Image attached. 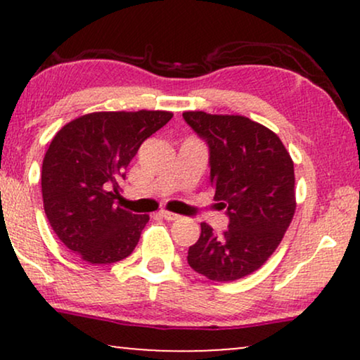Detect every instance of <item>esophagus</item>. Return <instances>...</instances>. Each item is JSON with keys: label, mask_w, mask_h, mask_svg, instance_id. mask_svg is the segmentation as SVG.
<instances>
[{"label": "esophagus", "mask_w": 360, "mask_h": 360, "mask_svg": "<svg viewBox=\"0 0 360 360\" xmlns=\"http://www.w3.org/2000/svg\"><path fill=\"white\" fill-rule=\"evenodd\" d=\"M160 216H162V218H165L167 221H175V219L180 218V216L176 213H172V211H167V210H162Z\"/></svg>", "instance_id": "esophagus-1"}]
</instances>
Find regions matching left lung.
Returning a JSON list of instances; mask_svg holds the SVG:
<instances>
[{"instance_id": "8db88e82", "label": "left lung", "mask_w": 360, "mask_h": 360, "mask_svg": "<svg viewBox=\"0 0 360 360\" xmlns=\"http://www.w3.org/2000/svg\"><path fill=\"white\" fill-rule=\"evenodd\" d=\"M184 117L208 142L216 205L229 214L221 234L201 223L188 264L214 282H234L267 262L292 223L293 160L274 131L245 116L185 111Z\"/></svg>"}]
</instances>
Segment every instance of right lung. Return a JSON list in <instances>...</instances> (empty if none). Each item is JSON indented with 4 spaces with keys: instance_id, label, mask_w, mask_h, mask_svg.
<instances>
[{
    "instance_id": "obj_1",
    "label": "right lung",
    "mask_w": 360,
    "mask_h": 360,
    "mask_svg": "<svg viewBox=\"0 0 360 360\" xmlns=\"http://www.w3.org/2000/svg\"><path fill=\"white\" fill-rule=\"evenodd\" d=\"M170 111H96L67 122L42 162L44 211L53 233L88 264L126 259L149 214L116 205L121 180L142 142L172 120Z\"/></svg>"
}]
</instances>
